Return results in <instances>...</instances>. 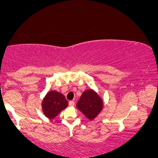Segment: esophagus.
Instances as JSON below:
<instances>
[{
  "label": "esophagus",
  "mask_w": 158,
  "mask_h": 158,
  "mask_svg": "<svg viewBox=\"0 0 158 158\" xmlns=\"http://www.w3.org/2000/svg\"><path fill=\"white\" fill-rule=\"evenodd\" d=\"M75 105V102L73 101H69V106H73Z\"/></svg>",
  "instance_id": "34e87169"
}]
</instances>
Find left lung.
<instances>
[{
  "label": "left lung",
  "instance_id": "1",
  "mask_svg": "<svg viewBox=\"0 0 158 158\" xmlns=\"http://www.w3.org/2000/svg\"><path fill=\"white\" fill-rule=\"evenodd\" d=\"M80 110L89 120H94L101 113L103 103L101 96L93 89L85 90L76 104Z\"/></svg>",
  "mask_w": 158,
  "mask_h": 158
}]
</instances>
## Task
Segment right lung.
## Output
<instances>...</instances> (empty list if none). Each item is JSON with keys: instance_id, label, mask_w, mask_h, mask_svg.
<instances>
[{"instance_id": "obj_1", "label": "right lung", "mask_w": 158, "mask_h": 158, "mask_svg": "<svg viewBox=\"0 0 158 158\" xmlns=\"http://www.w3.org/2000/svg\"><path fill=\"white\" fill-rule=\"evenodd\" d=\"M68 106V102L65 97L55 90H50L47 93L42 102L43 113L49 119L55 118Z\"/></svg>"}]
</instances>
